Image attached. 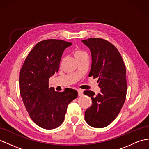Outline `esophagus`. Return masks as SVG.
<instances>
[{
	"label": "esophagus",
	"mask_w": 149,
	"mask_h": 149,
	"mask_svg": "<svg viewBox=\"0 0 149 149\" xmlns=\"http://www.w3.org/2000/svg\"><path fill=\"white\" fill-rule=\"evenodd\" d=\"M78 93L79 96H82L83 95V90H81V89H78Z\"/></svg>",
	"instance_id": "esophagus-1"
}]
</instances>
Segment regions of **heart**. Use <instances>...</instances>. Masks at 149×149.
<instances>
[{
  "instance_id": "b5f03b06",
  "label": "heart",
  "mask_w": 149,
  "mask_h": 149,
  "mask_svg": "<svg viewBox=\"0 0 149 149\" xmlns=\"http://www.w3.org/2000/svg\"><path fill=\"white\" fill-rule=\"evenodd\" d=\"M83 52H82V51H80V50H78V51H77L75 52V55H77V54H81V53H83Z\"/></svg>"
}]
</instances>
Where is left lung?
<instances>
[{"instance_id": "obj_1", "label": "left lung", "mask_w": 149, "mask_h": 149, "mask_svg": "<svg viewBox=\"0 0 149 149\" xmlns=\"http://www.w3.org/2000/svg\"><path fill=\"white\" fill-rule=\"evenodd\" d=\"M81 41L91 52L89 77L99 78L97 82L100 88L97 95L91 90L83 92L92 102L85 112V119L93 128H104L114 120L125 103L126 67L116 47L106 40L92 38Z\"/></svg>"}]
</instances>
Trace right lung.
<instances>
[{"label": "right lung", "instance_id": "1", "mask_svg": "<svg viewBox=\"0 0 149 149\" xmlns=\"http://www.w3.org/2000/svg\"><path fill=\"white\" fill-rule=\"evenodd\" d=\"M72 43L49 39L38 42L25 59L19 75L20 94L31 119L47 130L59 126L68 104L78 97L76 90L49 88V78L58 72L64 50Z\"/></svg>", "mask_w": 149, "mask_h": 149}]
</instances>
